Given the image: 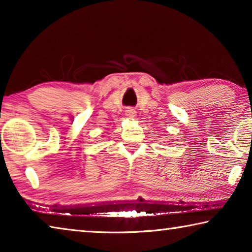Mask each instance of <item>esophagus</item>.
Returning a JSON list of instances; mask_svg holds the SVG:
<instances>
[{"instance_id": "1", "label": "esophagus", "mask_w": 252, "mask_h": 252, "mask_svg": "<svg viewBox=\"0 0 252 252\" xmlns=\"http://www.w3.org/2000/svg\"><path fill=\"white\" fill-rule=\"evenodd\" d=\"M126 116L127 118H130V119L134 118V117H135V111H134L133 109H131V108L126 109Z\"/></svg>"}]
</instances>
